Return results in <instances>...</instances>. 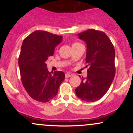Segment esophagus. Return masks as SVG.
Returning <instances> with one entry per match:
<instances>
[{
  "label": "esophagus",
  "mask_w": 133,
  "mask_h": 133,
  "mask_svg": "<svg viewBox=\"0 0 133 133\" xmlns=\"http://www.w3.org/2000/svg\"><path fill=\"white\" fill-rule=\"evenodd\" d=\"M71 74H69V73H66V74H65V78H68V77H71Z\"/></svg>",
  "instance_id": "esophagus-1"
}]
</instances>
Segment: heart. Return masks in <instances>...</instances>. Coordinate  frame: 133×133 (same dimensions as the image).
Here are the masks:
<instances>
[{
    "label": "heart",
    "mask_w": 133,
    "mask_h": 133,
    "mask_svg": "<svg viewBox=\"0 0 133 133\" xmlns=\"http://www.w3.org/2000/svg\"><path fill=\"white\" fill-rule=\"evenodd\" d=\"M79 44V43H77V42H76V43L73 44V45H75V44Z\"/></svg>",
    "instance_id": "heart-1"
}]
</instances>
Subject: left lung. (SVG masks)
I'll return each instance as SVG.
<instances>
[{
    "label": "left lung",
    "instance_id": "left-lung-1",
    "mask_svg": "<svg viewBox=\"0 0 133 133\" xmlns=\"http://www.w3.org/2000/svg\"><path fill=\"white\" fill-rule=\"evenodd\" d=\"M87 45L86 61L89 67L88 76L82 77L76 89L79 98L86 102L100 99L110 88L116 73L115 51L112 42L104 32L88 29L78 34Z\"/></svg>",
    "mask_w": 133,
    "mask_h": 133
}]
</instances>
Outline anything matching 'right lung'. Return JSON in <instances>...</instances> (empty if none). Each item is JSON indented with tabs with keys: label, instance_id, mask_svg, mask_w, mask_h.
I'll return each instance as SVG.
<instances>
[{
	"label": "right lung",
	"instance_id": "right-lung-1",
	"mask_svg": "<svg viewBox=\"0 0 133 133\" xmlns=\"http://www.w3.org/2000/svg\"><path fill=\"white\" fill-rule=\"evenodd\" d=\"M62 39L49 32L36 30L22 42L18 61L21 81L29 95L37 101L47 103L54 98L65 78L62 71L49 72L45 64Z\"/></svg>",
	"mask_w": 133,
	"mask_h": 133
}]
</instances>
